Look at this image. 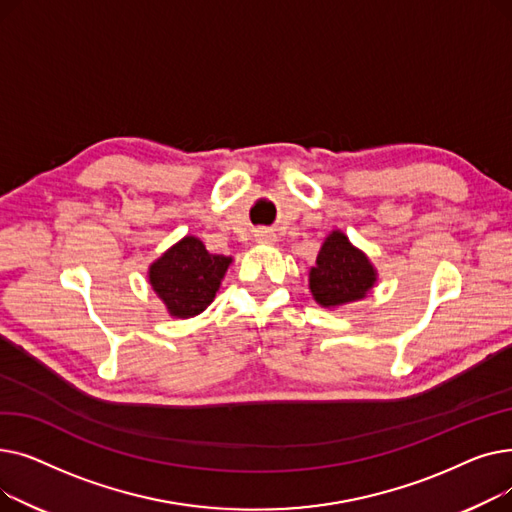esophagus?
Returning <instances> with one entry per match:
<instances>
[{
  "label": "esophagus",
  "mask_w": 512,
  "mask_h": 512,
  "mask_svg": "<svg viewBox=\"0 0 512 512\" xmlns=\"http://www.w3.org/2000/svg\"><path fill=\"white\" fill-rule=\"evenodd\" d=\"M255 240L265 242V245H272V242H276V234L267 228H259L255 230Z\"/></svg>",
  "instance_id": "obj_1"
}]
</instances>
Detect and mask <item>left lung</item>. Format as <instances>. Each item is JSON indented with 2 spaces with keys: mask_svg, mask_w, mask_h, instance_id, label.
Here are the masks:
<instances>
[{
  "mask_svg": "<svg viewBox=\"0 0 512 512\" xmlns=\"http://www.w3.org/2000/svg\"><path fill=\"white\" fill-rule=\"evenodd\" d=\"M375 282L369 259L342 232H332L321 247L309 286L319 305L336 307L363 299Z\"/></svg>",
  "mask_w": 512,
  "mask_h": 512,
  "instance_id": "1",
  "label": "left lung"
}]
</instances>
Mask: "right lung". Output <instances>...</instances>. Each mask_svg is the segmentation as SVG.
Masks as SVG:
<instances>
[{
	"instance_id": "right-lung-1",
	"label": "right lung",
	"mask_w": 512,
	"mask_h": 512,
	"mask_svg": "<svg viewBox=\"0 0 512 512\" xmlns=\"http://www.w3.org/2000/svg\"><path fill=\"white\" fill-rule=\"evenodd\" d=\"M232 263L211 255L195 236L182 238L149 267V282L174 317H193L207 309Z\"/></svg>"
}]
</instances>
